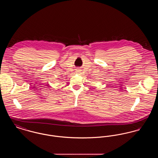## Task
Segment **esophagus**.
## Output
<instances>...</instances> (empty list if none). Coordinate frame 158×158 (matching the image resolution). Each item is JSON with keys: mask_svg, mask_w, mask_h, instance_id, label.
Returning a JSON list of instances; mask_svg holds the SVG:
<instances>
[{"mask_svg": "<svg viewBox=\"0 0 158 158\" xmlns=\"http://www.w3.org/2000/svg\"><path fill=\"white\" fill-rule=\"evenodd\" d=\"M76 73H79V72H80V70H78V69H77V70H76Z\"/></svg>", "mask_w": 158, "mask_h": 158, "instance_id": "34e87169", "label": "esophagus"}]
</instances>
